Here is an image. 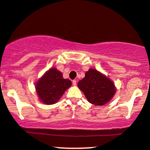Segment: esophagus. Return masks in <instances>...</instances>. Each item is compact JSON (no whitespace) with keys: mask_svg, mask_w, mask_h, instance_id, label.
Listing matches in <instances>:
<instances>
[{"mask_svg":"<svg viewBox=\"0 0 150 150\" xmlns=\"http://www.w3.org/2000/svg\"><path fill=\"white\" fill-rule=\"evenodd\" d=\"M76 84H77V81H75V80H73V81H72V85H73V86H76Z\"/></svg>","mask_w":150,"mask_h":150,"instance_id":"obj_1","label":"esophagus"}]
</instances>
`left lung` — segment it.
I'll list each match as a JSON object with an SVG mask.
<instances>
[{
	"label": "left lung",
	"mask_w": 150,
	"mask_h": 150,
	"mask_svg": "<svg viewBox=\"0 0 150 150\" xmlns=\"http://www.w3.org/2000/svg\"><path fill=\"white\" fill-rule=\"evenodd\" d=\"M89 103L103 106L108 103L115 94L114 83L106 75L94 69H89L85 77L78 83Z\"/></svg>",
	"instance_id": "left-lung-1"
}]
</instances>
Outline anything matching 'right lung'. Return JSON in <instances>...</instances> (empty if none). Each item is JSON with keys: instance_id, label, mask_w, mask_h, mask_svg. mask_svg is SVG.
<instances>
[{"instance_id": "add662e5", "label": "right lung", "mask_w": 150, "mask_h": 150, "mask_svg": "<svg viewBox=\"0 0 150 150\" xmlns=\"http://www.w3.org/2000/svg\"><path fill=\"white\" fill-rule=\"evenodd\" d=\"M71 85L70 80L64 79L60 71L52 68L38 81L35 89L42 103L51 105L57 103Z\"/></svg>"}]
</instances>
